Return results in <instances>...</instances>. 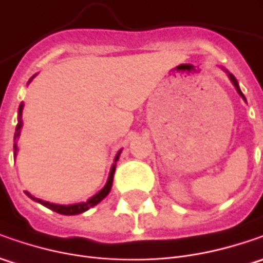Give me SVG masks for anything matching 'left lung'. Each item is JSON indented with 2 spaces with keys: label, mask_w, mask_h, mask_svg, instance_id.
I'll list each match as a JSON object with an SVG mask.
<instances>
[{
  "label": "left lung",
  "mask_w": 263,
  "mask_h": 263,
  "mask_svg": "<svg viewBox=\"0 0 263 263\" xmlns=\"http://www.w3.org/2000/svg\"><path fill=\"white\" fill-rule=\"evenodd\" d=\"M230 79H231V82H233V85H234V86H236V89H237L238 95L243 96V99H246V98H245V95L241 93V90H240V87H238V83H237V80H236V77L233 76V74H230Z\"/></svg>",
  "instance_id": "left-lung-1"
}]
</instances>
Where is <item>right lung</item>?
<instances>
[{
	"label": "right lung",
	"mask_w": 263,
	"mask_h": 263,
	"mask_svg": "<svg viewBox=\"0 0 263 263\" xmlns=\"http://www.w3.org/2000/svg\"><path fill=\"white\" fill-rule=\"evenodd\" d=\"M30 82V80H29ZM22 111H23V104H20L18 106V116H22ZM20 128H22V120H18V123H17V127H15V133H14V140L18 137L20 135ZM15 151H17V146H15L14 143V157H15ZM120 157V152L117 154L116 161ZM114 171H116V165L111 168V173H109V177H108V181H106L105 187L99 192V193H96L95 196L90 197L87 202H83V203H77V205H68V206H64V205H55V203H49V202H45V200H41V199H36L32 195H29L27 192H26V195L30 197V199H33L36 202H39L41 205H44V206L49 208L51 211H54V212H58V214H61V215H77V214H82V212H85L87 211L89 208L98 205L104 197L109 193V190H111V186H112V178H114Z\"/></svg>",
	"instance_id": "obj_1"
}]
</instances>
